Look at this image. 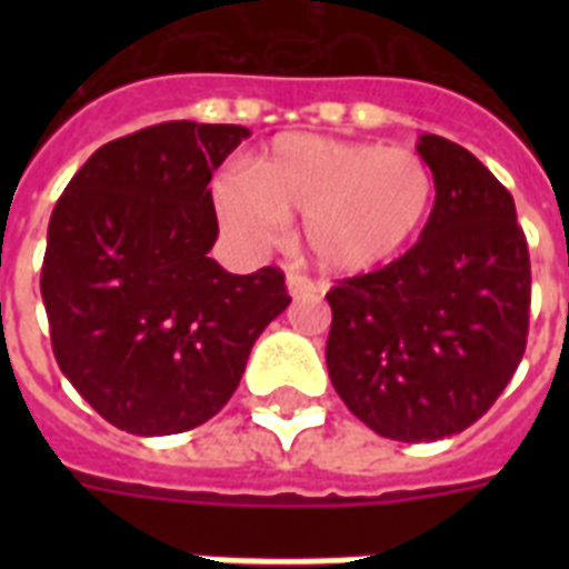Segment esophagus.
Segmentation results:
<instances>
[{
	"label": "esophagus",
	"mask_w": 569,
	"mask_h": 569,
	"mask_svg": "<svg viewBox=\"0 0 569 569\" xmlns=\"http://www.w3.org/2000/svg\"><path fill=\"white\" fill-rule=\"evenodd\" d=\"M286 289H289V295H292V298H310V295L319 292V286L301 274L286 277Z\"/></svg>",
	"instance_id": "34e87169"
}]
</instances>
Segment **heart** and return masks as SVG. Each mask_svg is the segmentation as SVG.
Wrapping results in <instances>:
<instances>
[{
    "mask_svg": "<svg viewBox=\"0 0 569 569\" xmlns=\"http://www.w3.org/2000/svg\"><path fill=\"white\" fill-rule=\"evenodd\" d=\"M437 180L422 156L372 141L289 132L214 182L227 230L250 248H271L283 218L303 214V248L321 271L375 274L422 236Z\"/></svg>",
    "mask_w": 569,
    "mask_h": 569,
    "instance_id": "heart-1",
    "label": "heart"
}]
</instances>
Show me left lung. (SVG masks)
Wrapping results in <instances>:
<instances>
[{
    "label": "left lung",
    "mask_w": 569,
    "mask_h": 569,
    "mask_svg": "<svg viewBox=\"0 0 569 569\" xmlns=\"http://www.w3.org/2000/svg\"><path fill=\"white\" fill-rule=\"evenodd\" d=\"M437 203L405 257L328 292L330 383L380 437L431 442L481 419L526 351L529 244L511 191L460 144L419 136Z\"/></svg>",
    "instance_id": "1"
}]
</instances>
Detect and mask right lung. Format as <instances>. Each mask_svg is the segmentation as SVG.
<instances>
[{
  "instance_id": "add662e5",
  "label": "right lung",
  "mask_w": 569,
  "mask_h": 569,
  "mask_svg": "<svg viewBox=\"0 0 569 569\" xmlns=\"http://www.w3.org/2000/svg\"><path fill=\"white\" fill-rule=\"evenodd\" d=\"M250 136L171 120L102 144L58 197L40 295L52 351L120 431H191L239 387L259 333L289 307L283 274L212 257V173Z\"/></svg>"
}]
</instances>
